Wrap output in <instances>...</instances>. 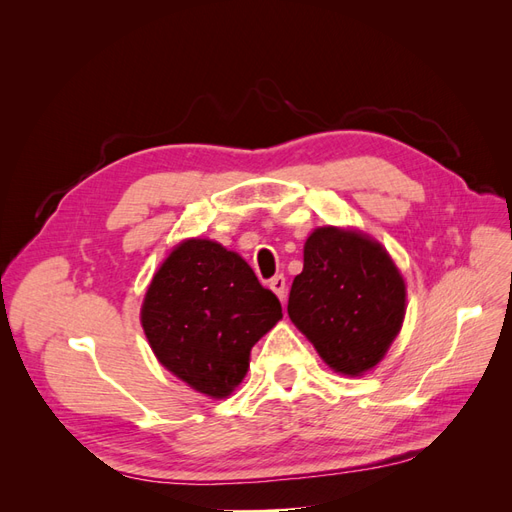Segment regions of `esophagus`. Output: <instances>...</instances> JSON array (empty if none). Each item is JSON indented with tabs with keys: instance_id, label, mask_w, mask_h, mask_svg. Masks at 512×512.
Listing matches in <instances>:
<instances>
[{
	"instance_id": "esophagus-1",
	"label": "esophagus",
	"mask_w": 512,
	"mask_h": 512,
	"mask_svg": "<svg viewBox=\"0 0 512 512\" xmlns=\"http://www.w3.org/2000/svg\"><path fill=\"white\" fill-rule=\"evenodd\" d=\"M269 286H271V290L277 294V297H280V301H284V299H286V277H284L282 273H280V275H275V277H271Z\"/></svg>"
}]
</instances>
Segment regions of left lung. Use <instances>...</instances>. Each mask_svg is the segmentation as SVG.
Wrapping results in <instances>:
<instances>
[{"label": "left lung", "mask_w": 512, "mask_h": 512, "mask_svg": "<svg viewBox=\"0 0 512 512\" xmlns=\"http://www.w3.org/2000/svg\"><path fill=\"white\" fill-rule=\"evenodd\" d=\"M288 316L344 376L376 367L406 316V284L384 247L354 230L316 228L303 247Z\"/></svg>", "instance_id": "1"}]
</instances>
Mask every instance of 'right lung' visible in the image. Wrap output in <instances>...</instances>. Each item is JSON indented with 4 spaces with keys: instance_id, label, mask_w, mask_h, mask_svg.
I'll return each instance as SVG.
<instances>
[{
    "instance_id": "right-lung-1",
    "label": "right lung",
    "mask_w": 512,
    "mask_h": 512,
    "mask_svg": "<svg viewBox=\"0 0 512 512\" xmlns=\"http://www.w3.org/2000/svg\"><path fill=\"white\" fill-rule=\"evenodd\" d=\"M280 318V299L260 286L252 267L209 239H188L170 252L141 309L158 361L213 399L235 391L254 344Z\"/></svg>"
}]
</instances>
